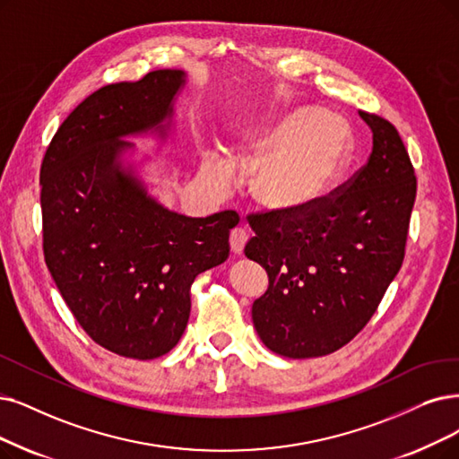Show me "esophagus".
I'll return each mask as SVG.
<instances>
[{
  "label": "esophagus",
  "instance_id": "esophagus-1",
  "mask_svg": "<svg viewBox=\"0 0 459 459\" xmlns=\"http://www.w3.org/2000/svg\"><path fill=\"white\" fill-rule=\"evenodd\" d=\"M247 241H248V233H247L243 228L231 230V233H230V247H231V252H233L235 255L243 254Z\"/></svg>",
  "mask_w": 459,
  "mask_h": 459
}]
</instances>
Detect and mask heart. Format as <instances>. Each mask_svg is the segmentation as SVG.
<instances>
[{
  "instance_id": "1",
  "label": "heart",
  "mask_w": 459,
  "mask_h": 459,
  "mask_svg": "<svg viewBox=\"0 0 459 459\" xmlns=\"http://www.w3.org/2000/svg\"><path fill=\"white\" fill-rule=\"evenodd\" d=\"M352 132L344 117L318 107H293L269 113L239 134L233 161L250 166L248 192L262 209L303 211L333 188L341 177ZM201 177L212 190L230 182L228 158L201 151Z\"/></svg>"
}]
</instances>
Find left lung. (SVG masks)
Returning a JSON list of instances; mask_svg holds the SVG:
<instances>
[{"label":"left lung","mask_w":459,"mask_h":459,"mask_svg":"<svg viewBox=\"0 0 459 459\" xmlns=\"http://www.w3.org/2000/svg\"><path fill=\"white\" fill-rule=\"evenodd\" d=\"M373 134L368 166L296 212L252 214L245 254L269 277L252 305L262 342L284 358H318L351 342L401 269L416 197L395 127L359 111Z\"/></svg>","instance_id":"1"}]
</instances>
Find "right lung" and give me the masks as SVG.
<instances>
[{
  "label": "right lung",
  "instance_id": "right-lung-1",
  "mask_svg": "<svg viewBox=\"0 0 459 459\" xmlns=\"http://www.w3.org/2000/svg\"><path fill=\"white\" fill-rule=\"evenodd\" d=\"M180 69L100 88L52 137L41 166L45 262L84 332L118 356L154 359L180 341L190 286L224 264L233 211L192 218L163 207L141 175L151 160L127 137L166 143Z\"/></svg>",
  "mask_w": 459,
  "mask_h": 459
}]
</instances>
